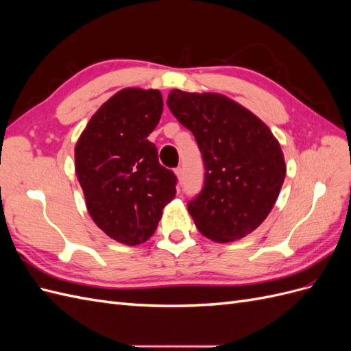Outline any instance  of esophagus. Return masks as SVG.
Listing matches in <instances>:
<instances>
[{
    "label": "esophagus",
    "mask_w": 351,
    "mask_h": 351,
    "mask_svg": "<svg viewBox=\"0 0 351 351\" xmlns=\"http://www.w3.org/2000/svg\"><path fill=\"white\" fill-rule=\"evenodd\" d=\"M174 173H176V176H177V178L180 180V182H182V180H183V177H184V173H183V168H182V167H177V168L174 169Z\"/></svg>",
    "instance_id": "34e87169"
}]
</instances>
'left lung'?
I'll use <instances>...</instances> for the list:
<instances>
[{"label": "left lung", "instance_id": "1", "mask_svg": "<svg viewBox=\"0 0 351 351\" xmlns=\"http://www.w3.org/2000/svg\"><path fill=\"white\" fill-rule=\"evenodd\" d=\"M167 105L193 133L205 180L187 210L205 237L227 243L268 217L285 178L284 155L268 125L218 93L171 90Z\"/></svg>", "mask_w": 351, "mask_h": 351}]
</instances>
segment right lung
Returning a JSON list of instances; mask_svg holds the SVG:
<instances>
[{"label":"right lung","mask_w":351,"mask_h":351,"mask_svg":"<svg viewBox=\"0 0 351 351\" xmlns=\"http://www.w3.org/2000/svg\"><path fill=\"white\" fill-rule=\"evenodd\" d=\"M159 90L115 93L95 112L76 145V174L92 219L111 239L136 246L149 239L177 176L147 141L162 114Z\"/></svg>","instance_id":"1"}]
</instances>
